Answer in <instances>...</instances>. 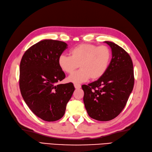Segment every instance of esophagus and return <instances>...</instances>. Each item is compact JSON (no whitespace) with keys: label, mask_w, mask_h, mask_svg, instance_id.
I'll use <instances>...</instances> for the list:
<instances>
[{"label":"esophagus","mask_w":152,"mask_h":152,"mask_svg":"<svg viewBox=\"0 0 152 152\" xmlns=\"http://www.w3.org/2000/svg\"><path fill=\"white\" fill-rule=\"evenodd\" d=\"M75 87L76 89H80V88H81V85L78 83H75Z\"/></svg>","instance_id":"esophagus-1"}]
</instances>
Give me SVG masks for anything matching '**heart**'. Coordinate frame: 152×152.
<instances>
[{"instance_id":"b5f03b06","label":"heart","mask_w":152,"mask_h":152,"mask_svg":"<svg viewBox=\"0 0 152 152\" xmlns=\"http://www.w3.org/2000/svg\"><path fill=\"white\" fill-rule=\"evenodd\" d=\"M111 59V50L106 46L80 44L72 49L70 56L60 55L58 65L68 74L72 73L80 66L81 69L68 77L69 82L77 83L86 82L90 77L100 78L106 72Z\"/></svg>"}]
</instances>
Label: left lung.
<instances>
[{
  "instance_id": "obj_1",
  "label": "left lung",
  "mask_w": 152,
  "mask_h": 152,
  "mask_svg": "<svg viewBox=\"0 0 152 152\" xmlns=\"http://www.w3.org/2000/svg\"><path fill=\"white\" fill-rule=\"evenodd\" d=\"M104 42L112 52L106 72L95 82L82 86L87 113L99 121H111L121 113L133 89L135 80L133 62L128 53L113 42Z\"/></svg>"
}]
</instances>
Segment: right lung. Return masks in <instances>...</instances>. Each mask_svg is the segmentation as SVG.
I'll list each match as a JSON object with an SVG mask.
<instances>
[{
  "label": "right lung",
  "instance_id": "add662e5",
  "mask_svg": "<svg viewBox=\"0 0 152 152\" xmlns=\"http://www.w3.org/2000/svg\"><path fill=\"white\" fill-rule=\"evenodd\" d=\"M67 46L63 41L43 40L28 48L21 59V95L30 110L45 121L63 117L75 89L72 83L57 84L65 77L58 58Z\"/></svg>",
  "mask_w": 152,
  "mask_h": 152
}]
</instances>
